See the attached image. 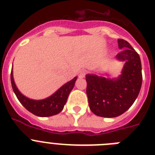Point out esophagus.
Instances as JSON below:
<instances>
[{
  "instance_id": "1",
  "label": "esophagus",
  "mask_w": 155,
  "mask_h": 155,
  "mask_svg": "<svg viewBox=\"0 0 155 155\" xmlns=\"http://www.w3.org/2000/svg\"><path fill=\"white\" fill-rule=\"evenodd\" d=\"M85 74H86V71H80V72H79L78 77L80 78H84V77H85Z\"/></svg>"
}]
</instances>
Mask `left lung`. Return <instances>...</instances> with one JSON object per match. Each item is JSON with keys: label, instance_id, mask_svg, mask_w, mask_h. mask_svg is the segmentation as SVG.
<instances>
[{"label": "left lung", "instance_id": "left-lung-1", "mask_svg": "<svg viewBox=\"0 0 155 155\" xmlns=\"http://www.w3.org/2000/svg\"><path fill=\"white\" fill-rule=\"evenodd\" d=\"M122 51L116 59L124 62L121 74L116 78L104 74H87V93L89 108L101 117H116L130 108L139 94L142 84V68L140 56L124 39H118Z\"/></svg>", "mask_w": 155, "mask_h": 155}]
</instances>
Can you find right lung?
Listing matches in <instances>:
<instances>
[{
    "label": "right lung",
    "mask_w": 155,
    "mask_h": 155,
    "mask_svg": "<svg viewBox=\"0 0 155 155\" xmlns=\"http://www.w3.org/2000/svg\"><path fill=\"white\" fill-rule=\"evenodd\" d=\"M77 79L78 77H75L74 78L65 83L50 96L43 99L35 100L28 98L19 91L14 80L13 68L11 73L12 88L19 102L30 113L40 117H48L61 113L67 102L68 95L73 89Z\"/></svg>",
    "instance_id": "add662e5"
}]
</instances>
